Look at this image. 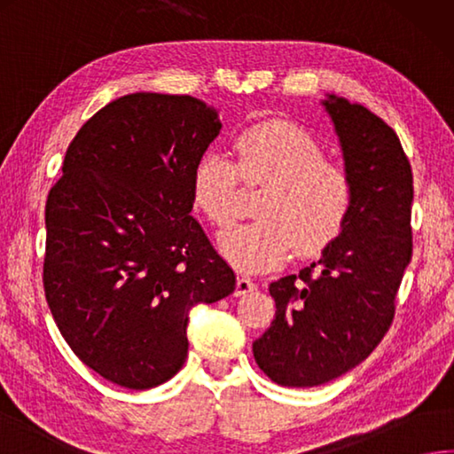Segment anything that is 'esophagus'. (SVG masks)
Here are the masks:
<instances>
[{"label":"esophagus","instance_id":"obj_1","mask_svg":"<svg viewBox=\"0 0 454 454\" xmlns=\"http://www.w3.org/2000/svg\"><path fill=\"white\" fill-rule=\"evenodd\" d=\"M254 290H256V282L251 277H239L237 278V286H235L237 296H245L249 293H254Z\"/></svg>","mask_w":454,"mask_h":454}]
</instances>
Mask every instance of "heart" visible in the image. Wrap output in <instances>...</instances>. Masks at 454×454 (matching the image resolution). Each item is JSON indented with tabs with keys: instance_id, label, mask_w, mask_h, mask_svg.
<instances>
[{
	"instance_id": "heart-1",
	"label": "heart",
	"mask_w": 454,
	"mask_h": 454,
	"mask_svg": "<svg viewBox=\"0 0 454 454\" xmlns=\"http://www.w3.org/2000/svg\"><path fill=\"white\" fill-rule=\"evenodd\" d=\"M237 166L225 153L205 150L190 179L192 201L213 227L235 219L239 177L267 185L256 201V221L225 231L221 251L243 270H272L294 253L316 256L344 233L354 209L348 169L326 160L322 144L301 124L264 121L235 140Z\"/></svg>"
}]
</instances>
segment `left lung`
<instances>
[{"instance_id": "1", "label": "left lung", "mask_w": 454, "mask_h": 454, "mask_svg": "<svg viewBox=\"0 0 454 454\" xmlns=\"http://www.w3.org/2000/svg\"><path fill=\"white\" fill-rule=\"evenodd\" d=\"M324 106L354 182V209L318 262L272 282L277 316L254 362L285 387H314L362 364L386 336L411 261L413 172L393 128L362 105Z\"/></svg>"}]
</instances>
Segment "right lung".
<instances>
[{
	"instance_id": "1",
	"label": "right lung",
	"mask_w": 454,
	"mask_h": 454,
	"mask_svg": "<svg viewBox=\"0 0 454 454\" xmlns=\"http://www.w3.org/2000/svg\"><path fill=\"white\" fill-rule=\"evenodd\" d=\"M219 130L215 110L187 94H126L81 126L49 190L47 304L74 356L121 387L172 380L190 308L235 290L190 215L193 164Z\"/></svg>"
}]
</instances>
